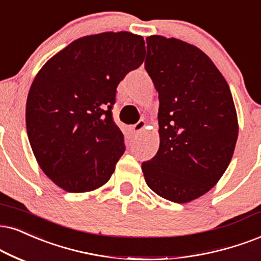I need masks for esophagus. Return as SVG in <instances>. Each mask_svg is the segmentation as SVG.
<instances>
[{"mask_svg": "<svg viewBox=\"0 0 261 261\" xmlns=\"http://www.w3.org/2000/svg\"><path fill=\"white\" fill-rule=\"evenodd\" d=\"M144 126H146V121L140 120L138 123H136L135 125H133V126H131V131H133V134H138V133H141L142 130H143Z\"/></svg>", "mask_w": 261, "mask_h": 261, "instance_id": "obj_1", "label": "esophagus"}]
</instances>
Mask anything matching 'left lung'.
Segmentation results:
<instances>
[{"label":"left lung","mask_w":261,"mask_h":261,"mask_svg":"<svg viewBox=\"0 0 261 261\" xmlns=\"http://www.w3.org/2000/svg\"><path fill=\"white\" fill-rule=\"evenodd\" d=\"M146 41V71L159 92L160 146L142 171L155 194L190 202L216 186L231 161L239 135L232 95L195 45L158 35Z\"/></svg>","instance_id":"1"}]
</instances>
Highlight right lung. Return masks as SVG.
Here are the masks:
<instances>
[{
    "label": "right lung",
    "mask_w": 261,
    "mask_h": 261,
    "mask_svg": "<svg viewBox=\"0 0 261 261\" xmlns=\"http://www.w3.org/2000/svg\"><path fill=\"white\" fill-rule=\"evenodd\" d=\"M146 45L131 32L75 39L45 62L30 88L26 130L45 176L68 193L106 184L124 154L112 107L117 87L140 67Z\"/></svg>",
    "instance_id": "add662e5"
}]
</instances>
